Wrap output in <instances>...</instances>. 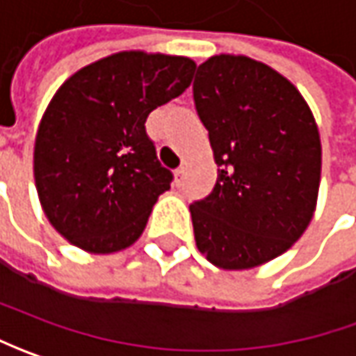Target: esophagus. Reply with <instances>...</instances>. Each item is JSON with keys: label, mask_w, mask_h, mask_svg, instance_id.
<instances>
[{"label": "esophagus", "mask_w": 356, "mask_h": 356, "mask_svg": "<svg viewBox=\"0 0 356 356\" xmlns=\"http://www.w3.org/2000/svg\"><path fill=\"white\" fill-rule=\"evenodd\" d=\"M183 177H185V167H179V169H175V179H177V183H181Z\"/></svg>", "instance_id": "34e87169"}]
</instances>
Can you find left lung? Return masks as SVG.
<instances>
[{"label":"left lung","instance_id":"1","mask_svg":"<svg viewBox=\"0 0 356 356\" xmlns=\"http://www.w3.org/2000/svg\"><path fill=\"white\" fill-rule=\"evenodd\" d=\"M193 100L215 152L213 193L189 207L197 248L225 270L276 258L312 220L321 141L298 88L248 56L197 67Z\"/></svg>","mask_w":356,"mask_h":356}]
</instances>
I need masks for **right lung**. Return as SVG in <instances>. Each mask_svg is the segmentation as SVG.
I'll return each mask as SVG.
<instances>
[{
	"label": "right lung",
	"instance_id": "right-lung-1",
	"mask_svg": "<svg viewBox=\"0 0 356 356\" xmlns=\"http://www.w3.org/2000/svg\"><path fill=\"white\" fill-rule=\"evenodd\" d=\"M185 56L118 53L80 68L56 90L35 140V185L51 225L94 254L140 238L173 173L159 163L145 120L191 84Z\"/></svg>",
	"mask_w": 356,
	"mask_h": 356
}]
</instances>
